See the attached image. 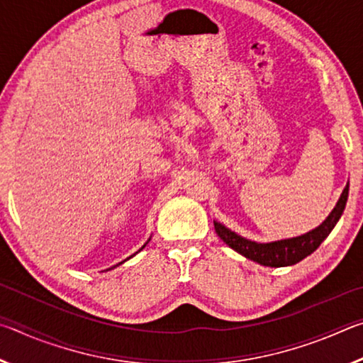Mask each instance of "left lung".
<instances>
[{"instance_id": "1", "label": "left lung", "mask_w": 363, "mask_h": 363, "mask_svg": "<svg viewBox=\"0 0 363 363\" xmlns=\"http://www.w3.org/2000/svg\"><path fill=\"white\" fill-rule=\"evenodd\" d=\"M349 195V182L347 186L344 187L342 194L335 205L333 210L327 216L323 223L312 229L309 232L303 233V235L293 237V238H285V240H275V242H267V243H259L248 240L242 235H238L230 229H227L224 224L214 220V229H216L218 237L223 240L227 247L235 250L237 253L247 257V259L255 261L261 266L266 267H285V266H293L299 261H303L304 257L314 253V251L320 247V243L330 235V232L333 230L337 220H340L341 214L346 208Z\"/></svg>"}]
</instances>
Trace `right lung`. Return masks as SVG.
Returning a JSON list of instances; mask_svg holds the SVG:
<instances>
[{
	"mask_svg": "<svg viewBox=\"0 0 363 363\" xmlns=\"http://www.w3.org/2000/svg\"><path fill=\"white\" fill-rule=\"evenodd\" d=\"M149 242H150V238H149V240H147V242L144 243V247H145V245H147V243H149ZM144 247H143V248H140V250H144ZM140 250H139V251H140ZM139 251H136V253H134V255H138V253H139ZM134 255H133V256H134ZM133 256H130V257H128V259H131V257H133ZM128 259H125V261H128ZM125 261H121V262H118V264H116V266H120V264H123V262H125ZM116 266H113V267H116ZM113 267H110V269H113ZM110 269H107V270H110Z\"/></svg>",
	"mask_w": 363,
	"mask_h": 363,
	"instance_id": "add662e5",
	"label": "right lung"
}]
</instances>
